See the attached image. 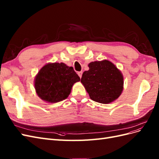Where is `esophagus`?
I'll use <instances>...</instances> for the list:
<instances>
[{
	"label": "esophagus",
	"instance_id": "obj_1",
	"mask_svg": "<svg viewBox=\"0 0 159 159\" xmlns=\"http://www.w3.org/2000/svg\"><path fill=\"white\" fill-rule=\"evenodd\" d=\"M82 74H83L82 71H78V75H79V77H80V78H81V76H82Z\"/></svg>",
	"mask_w": 159,
	"mask_h": 159
}]
</instances>
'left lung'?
Returning <instances> with one entry per match:
<instances>
[{"label":"left lung","instance_id":"left-lung-1","mask_svg":"<svg viewBox=\"0 0 159 159\" xmlns=\"http://www.w3.org/2000/svg\"><path fill=\"white\" fill-rule=\"evenodd\" d=\"M89 70L81 79L90 98L94 102L107 104L117 99L123 89V76L121 71L108 60L92 61Z\"/></svg>","mask_w":159,"mask_h":159}]
</instances>
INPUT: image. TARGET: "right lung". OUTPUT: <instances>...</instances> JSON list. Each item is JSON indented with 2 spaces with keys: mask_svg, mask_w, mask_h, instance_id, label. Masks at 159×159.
I'll return each instance as SVG.
<instances>
[{
  "mask_svg": "<svg viewBox=\"0 0 159 159\" xmlns=\"http://www.w3.org/2000/svg\"><path fill=\"white\" fill-rule=\"evenodd\" d=\"M80 81L72 67L64 63H49L38 71L34 86L38 97L49 103L66 99L73 85Z\"/></svg>",
  "mask_w": 159,
  "mask_h": 159,
  "instance_id": "1",
  "label": "right lung"
}]
</instances>
